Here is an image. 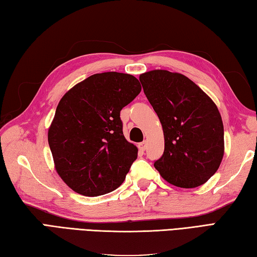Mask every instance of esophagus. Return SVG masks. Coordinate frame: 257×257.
Returning <instances> with one entry per match:
<instances>
[{
	"label": "esophagus",
	"mask_w": 257,
	"mask_h": 257,
	"mask_svg": "<svg viewBox=\"0 0 257 257\" xmlns=\"http://www.w3.org/2000/svg\"><path fill=\"white\" fill-rule=\"evenodd\" d=\"M147 145H148L147 141H143V142H141V143H139V149L141 150V151H144V150L147 149Z\"/></svg>",
	"instance_id": "obj_1"
}]
</instances>
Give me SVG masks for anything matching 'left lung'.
Returning <instances> with one entry per match:
<instances>
[{"instance_id":"obj_1","label":"left lung","mask_w":257,"mask_h":257,"mask_svg":"<svg viewBox=\"0 0 257 257\" xmlns=\"http://www.w3.org/2000/svg\"><path fill=\"white\" fill-rule=\"evenodd\" d=\"M140 81L163 127L164 152L154 167L173 186L204 185L224 156V125L217 106L178 72L152 70Z\"/></svg>"}]
</instances>
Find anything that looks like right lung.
<instances>
[{
  "mask_svg": "<svg viewBox=\"0 0 257 257\" xmlns=\"http://www.w3.org/2000/svg\"><path fill=\"white\" fill-rule=\"evenodd\" d=\"M141 89L132 75L101 72L60 99L48 142L58 174L72 190L96 197L122 185L138 148L124 138L119 115Z\"/></svg>",
  "mask_w": 257,
  "mask_h": 257,
  "instance_id": "1",
  "label": "right lung"
}]
</instances>
